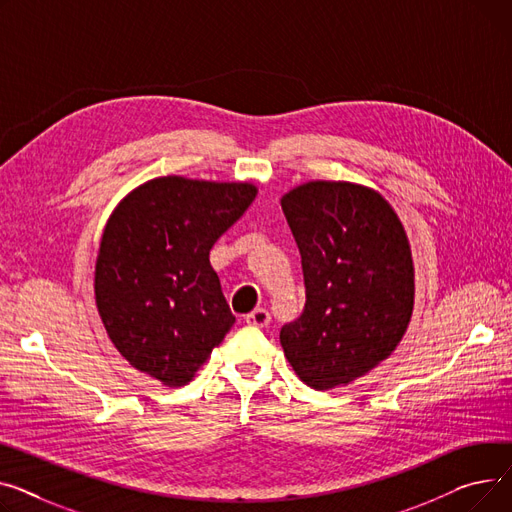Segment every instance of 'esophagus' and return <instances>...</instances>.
I'll return each mask as SVG.
<instances>
[{"mask_svg":"<svg viewBox=\"0 0 512 512\" xmlns=\"http://www.w3.org/2000/svg\"><path fill=\"white\" fill-rule=\"evenodd\" d=\"M246 322L250 324V326H266L268 322H270V314H268V310H264V308H256L254 312H250L248 316H246Z\"/></svg>","mask_w":512,"mask_h":512,"instance_id":"obj_1","label":"esophagus"}]
</instances>
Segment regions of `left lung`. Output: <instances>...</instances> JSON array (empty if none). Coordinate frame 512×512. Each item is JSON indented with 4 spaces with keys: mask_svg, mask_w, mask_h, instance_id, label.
<instances>
[{
    "mask_svg": "<svg viewBox=\"0 0 512 512\" xmlns=\"http://www.w3.org/2000/svg\"><path fill=\"white\" fill-rule=\"evenodd\" d=\"M302 254L306 306L281 328L295 374L316 390L349 384L403 339L413 310L405 229L374 190L310 182L281 200Z\"/></svg>",
    "mask_w": 512,
    "mask_h": 512,
    "instance_id": "left-lung-1",
    "label": "left lung"
}]
</instances>
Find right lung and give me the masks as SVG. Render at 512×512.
Returning <instances> with one entry per match:
<instances>
[{
    "label": "right lung",
    "instance_id": "right-lung-1",
    "mask_svg": "<svg viewBox=\"0 0 512 512\" xmlns=\"http://www.w3.org/2000/svg\"><path fill=\"white\" fill-rule=\"evenodd\" d=\"M256 198L252 184L159 177L107 221L95 268L97 308L128 362L184 386L235 316L208 254Z\"/></svg>",
    "mask_w": 512,
    "mask_h": 512
}]
</instances>
